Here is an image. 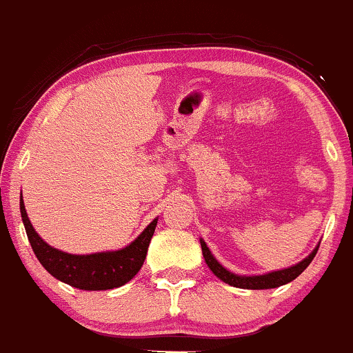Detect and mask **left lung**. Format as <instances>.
Returning <instances> with one entry per match:
<instances>
[{"instance_id":"8db88e82","label":"left lung","mask_w":353,"mask_h":353,"mask_svg":"<svg viewBox=\"0 0 353 353\" xmlns=\"http://www.w3.org/2000/svg\"><path fill=\"white\" fill-rule=\"evenodd\" d=\"M199 243H201V250H203V257H205L208 267L211 269V272L218 277L223 283L233 285V288H240V289H274L279 288V285H284L291 281H294L299 274L306 269L307 265L311 264V261L316 255L318 247L320 243L314 247V250L307 255L306 259H303L301 262L298 264L285 267V269H279V270H272V272L267 274H259V276H240V274L230 272L228 269H225L220 262L214 259V255L211 254V250L208 248L206 242L203 239H199Z\"/></svg>"}]
</instances>
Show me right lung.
Segmentation results:
<instances>
[{"label":"right lung","instance_id":"obj_1","mask_svg":"<svg viewBox=\"0 0 353 353\" xmlns=\"http://www.w3.org/2000/svg\"><path fill=\"white\" fill-rule=\"evenodd\" d=\"M20 213L25 230H27L28 242L43 269L52 274L55 279L72 285V288L83 289V291H106V289L120 288V285L132 281L140 270V267L143 265L148 243H150L159 220V218H154L152 223H148L147 228L132 243L120 248V250L76 255L50 247L35 232L33 225L30 223L21 196Z\"/></svg>","mask_w":353,"mask_h":353}]
</instances>
